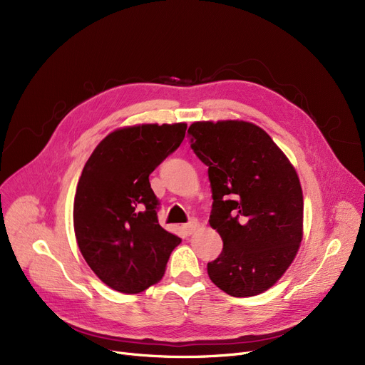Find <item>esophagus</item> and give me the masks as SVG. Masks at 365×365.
Instances as JSON below:
<instances>
[{
  "label": "esophagus",
  "mask_w": 365,
  "mask_h": 365,
  "mask_svg": "<svg viewBox=\"0 0 365 365\" xmlns=\"http://www.w3.org/2000/svg\"><path fill=\"white\" fill-rule=\"evenodd\" d=\"M198 226H200L198 220H197V219H192V220H190L189 223L183 225V226H182V229H183L185 235H190V234H194V232H195V229H197Z\"/></svg>",
  "instance_id": "esophagus-1"
}]
</instances>
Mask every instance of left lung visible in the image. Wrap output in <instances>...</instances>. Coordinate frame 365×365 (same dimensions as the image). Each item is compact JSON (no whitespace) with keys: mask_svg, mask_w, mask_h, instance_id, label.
<instances>
[{"mask_svg":"<svg viewBox=\"0 0 365 365\" xmlns=\"http://www.w3.org/2000/svg\"><path fill=\"white\" fill-rule=\"evenodd\" d=\"M190 148L208 167L210 226L223 250L207 272L234 297L266 292L289 269L303 235L297 173L269 134L245 121H200Z\"/></svg>","mask_w":365,"mask_h":365,"instance_id":"8db88e82","label":"left lung"}]
</instances>
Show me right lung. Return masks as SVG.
Here are the masks:
<instances>
[{
    "label": "right lung",
    "instance_id": "add662e5",
    "mask_svg": "<svg viewBox=\"0 0 365 365\" xmlns=\"http://www.w3.org/2000/svg\"><path fill=\"white\" fill-rule=\"evenodd\" d=\"M186 124L115 130L86 163L73 201V229L91 271L110 289L134 294L158 282L180 238L158 223L149 175L175 152Z\"/></svg>",
    "mask_w": 365,
    "mask_h": 365
}]
</instances>
